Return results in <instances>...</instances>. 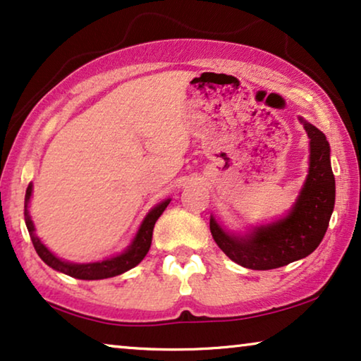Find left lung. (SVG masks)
I'll return each mask as SVG.
<instances>
[{"label":"left lung","instance_id":"left-lung-1","mask_svg":"<svg viewBox=\"0 0 361 361\" xmlns=\"http://www.w3.org/2000/svg\"><path fill=\"white\" fill-rule=\"evenodd\" d=\"M310 137V173L292 212L246 238L225 233L211 219V233L219 248L236 264L267 271L311 255L324 238L336 202V180L331 149L318 128L303 121Z\"/></svg>","mask_w":361,"mask_h":361}]
</instances>
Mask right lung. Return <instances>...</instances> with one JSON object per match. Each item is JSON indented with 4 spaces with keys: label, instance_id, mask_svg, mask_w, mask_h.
<instances>
[{
    "label": "right lung",
    "instance_id": "add662e5",
    "mask_svg": "<svg viewBox=\"0 0 361 361\" xmlns=\"http://www.w3.org/2000/svg\"><path fill=\"white\" fill-rule=\"evenodd\" d=\"M30 195H32V185L27 186V191H25L24 219H25L27 230H29L30 240L32 243H34L37 255L40 256V259L45 262V264L53 267L55 271H60L74 279H80V281H100V279L115 277L129 271V269H133L134 266H137L139 262L144 259V256L147 255L150 243H152V232H154L155 222H157V219L162 215L165 207L169 206L170 202V199H166V201L160 202L159 206H155L152 211L147 214V217L144 219V222L141 225V228H139L133 245L129 246L123 255L111 257V259L102 261V262H92V264H71V262H64L61 259H58L56 256H53L51 252L45 248V245L39 240V236L34 233V224H32L29 209H27V206H29Z\"/></svg>",
    "mask_w": 361,
    "mask_h": 361
}]
</instances>
